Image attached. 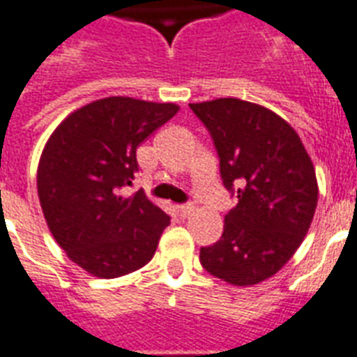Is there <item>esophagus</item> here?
Wrapping results in <instances>:
<instances>
[{"mask_svg":"<svg viewBox=\"0 0 357 357\" xmlns=\"http://www.w3.org/2000/svg\"><path fill=\"white\" fill-rule=\"evenodd\" d=\"M178 211L181 217H189V215L195 211V206H192V204H183V206H178Z\"/></svg>","mask_w":357,"mask_h":357,"instance_id":"1","label":"esophagus"}]
</instances>
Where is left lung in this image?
<instances>
[{
	"label": "left lung",
	"mask_w": 357,
	"mask_h": 357,
	"mask_svg": "<svg viewBox=\"0 0 357 357\" xmlns=\"http://www.w3.org/2000/svg\"><path fill=\"white\" fill-rule=\"evenodd\" d=\"M189 106L213 138L222 183L238 195L221 239L200 249V264L234 287L258 284L309 232L318 202L312 160L292 125L266 106L234 97Z\"/></svg>",
	"instance_id": "1"
}]
</instances>
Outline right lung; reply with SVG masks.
Segmentation results:
<instances>
[{
  "instance_id": "add662e5",
  "label": "right lung",
  "mask_w": 357,
  "mask_h": 357,
  "mask_svg": "<svg viewBox=\"0 0 357 357\" xmlns=\"http://www.w3.org/2000/svg\"><path fill=\"white\" fill-rule=\"evenodd\" d=\"M178 110L106 97L69 114L48 138L37 168L40 208L54 239L89 275L116 279L153 258L170 217L144 192L121 189L138 170L136 148Z\"/></svg>"
}]
</instances>
